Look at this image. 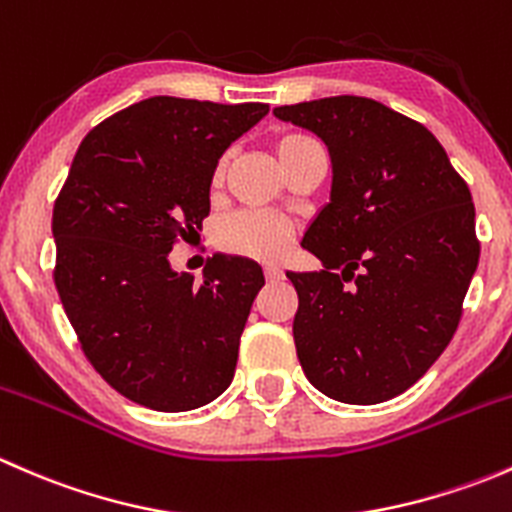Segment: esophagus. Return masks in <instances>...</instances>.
<instances>
[{"label": "esophagus", "instance_id": "esophagus-1", "mask_svg": "<svg viewBox=\"0 0 512 512\" xmlns=\"http://www.w3.org/2000/svg\"><path fill=\"white\" fill-rule=\"evenodd\" d=\"M265 277L267 282H280L285 280V272H282L280 267H265Z\"/></svg>", "mask_w": 512, "mask_h": 512}]
</instances>
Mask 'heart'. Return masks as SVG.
Returning <instances> with one entry per match:
<instances>
[{"instance_id":"heart-1","label":"heart","mask_w":512,"mask_h":512,"mask_svg":"<svg viewBox=\"0 0 512 512\" xmlns=\"http://www.w3.org/2000/svg\"><path fill=\"white\" fill-rule=\"evenodd\" d=\"M312 138L302 136V133H287L275 143L277 158H280L282 168L297 156L302 148L312 146ZM225 178V160H220L218 168L213 173V185L218 188ZM215 242L220 250L230 252V255L250 257V260L275 262L289 250L292 242V227L285 220L275 218L267 213H235L225 218L215 230Z\"/></svg>"}]
</instances>
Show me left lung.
<instances>
[{
    "mask_svg": "<svg viewBox=\"0 0 512 512\" xmlns=\"http://www.w3.org/2000/svg\"><path fill=\"white\" fill-rule=\"evenodd\" d=\"M275 116L322 138L332 158L329 203L302 237L324 270L287 272L304 376L342 404L394 399L461 322L480 255L471 190L426 126L374 98H319Z\"/></svg>",
    "mask_w": 512,
    "mask_h": 512,
    "instance_id": "obj_1",
    "label": "left lung"
}]
</instances>
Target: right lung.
I'll return each instance as SVG.
<instances>
[{"label": "right lung", "mask_w": 512, "mask_h": 512, "mask_svg": "<svg viewBox=\"0 0 512 512\" xmlns=\"http://www.w3.org/2000/svg\"><path fill=\"white\" fill-rule=\"evenodd\" d=\"M267 111L153 96L76 151L51 218L54 282L94 369L136 404L175 414L230 386L262 267L215 255L195 282L168 255L208 218L220 156Z\"/></svg>", "instance_id": "obj_1"}]
</instances>
